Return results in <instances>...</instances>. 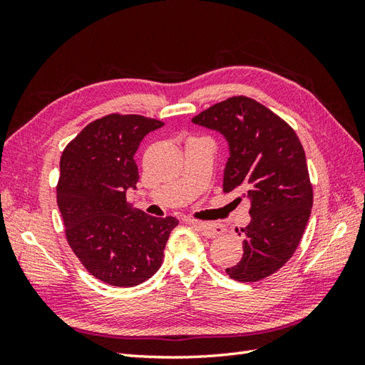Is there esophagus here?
<instances>
[{
  "label": "esophagus",
  "instance_id": "1",
  "mask_svg": "<svg viewBox=\"0 0 365 365\" xmlns=\"http://www.w3.org/2000/svg\"><path fill=\"white\" fill-rule=\"evenodd\" d=\"M190 224H192V226H196L200 230V234H202L207 238H215V237L221 235L222 232H224V227L221 226V224L202 222V221H190Z\"/></svg>",
  "mask_w": 365,
  "mask_h": 365
}]
</instances>
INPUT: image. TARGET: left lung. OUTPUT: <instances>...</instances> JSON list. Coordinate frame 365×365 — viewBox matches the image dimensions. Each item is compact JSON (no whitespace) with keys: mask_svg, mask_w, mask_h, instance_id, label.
<instances>
[{"mask_svg":"<svg viewBox=\"0 0 365 365\" xmlns=\"http://www.w3.org/2000/svg\"><path fill=\"white\" fill-rule=\"evenodd\" d=\"M192 122L229 141L222 191L251 200V222L240 229L243 257L229 277L257 282L290 260L311 216L314 190L294 130L257 100L235 96L207 108Z\"/></svg>","mask_w":365,"mask_h":365,"instance_id":"obj_1","label":"left lung"}]
</instances>
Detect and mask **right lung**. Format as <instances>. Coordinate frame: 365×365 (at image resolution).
<instances>
[{
    "label": "right lung",
    "instance_id": "1",
    "mask_svg": "<svg viewBox=\"0 0 365 365\" xmlns=\"http://www.w3.org/2000/svg\"><path fill=\"white\" fill-rule=\"evenodd\" d=\"M163 125L139 114H108L88 123L61 157L56 197L67 243L92 276L114 287H135L157 273L178 224L133 208L125 196L139 178V143Z\"/></svg>",
    "mask_w": 365,
    "mask_h": 365
}]
</instances>
